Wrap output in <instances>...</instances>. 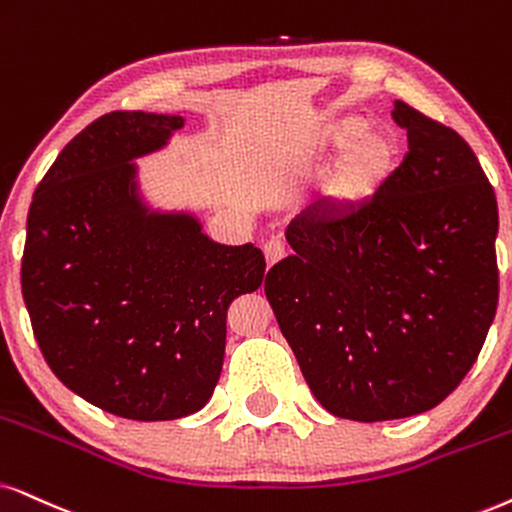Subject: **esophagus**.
Wrapping results in <instances>:
<instances>
[{"instance_id":"obj_1","label":"esophagus","mask_w":512,"mask_h":512,"mask_svg":"<svg viewBox=\"0 0 512 512\" xmlns=\"http://www.w3.org/2000/svg\"><path fill=\"white\" fill-rule=\"evenodd\" d=\"M264 260H267L269 267H274L276 262H281L286 257V245H283L278 238H271V241L264 243Z\"/></svg>"}]
</instances>
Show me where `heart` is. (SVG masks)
I'll return each mask as SVG.
<instances>
[{
  "mask_svg": "<svg viewBox=\"0 0 512 512\" xmlns=\"http://www.w3.org/2000/svg\"><path fill=\"white\" fill-rule=\"evenodd\" d=\"M340 151L328 172L323 196L340 210H354L375 198L399 163V144L390 132L368 127L361 115L333 122L319 139V160Z\"/></svg>",
  "mask_w": 512,
  "mask_h": 512,
  "instance_id": "heart-1",
  "label": "heart"
}]
</instances>
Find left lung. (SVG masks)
Listing matches in <instances>:
<instances>
[{
    "mask_svg": "<svg viewBox=\"0 0 512 512\" xmlns=\"http://www.w3.org/2000/svg\"><path fill=\"white\" fill-rule=\"evenodd\" d=\"M409 153L354 210L314 203L288 224L293 255L269 297L316 401L378 423L435 409L475 364L498 302V205L451 127L404 101Z\"/></svg>",
    "mask_w": 512,
    "mask_h": 512,
    "instance_id": "8db88e82",
    "label": "left lung"
}]
</instances>
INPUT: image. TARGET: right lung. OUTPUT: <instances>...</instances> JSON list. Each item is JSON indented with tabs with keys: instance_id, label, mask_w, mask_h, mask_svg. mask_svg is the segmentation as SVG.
Segmentation results:
<instances>
[{
	"instance_id": "right-lung-1",
	"label": "right lung",
	"mask_w": 512,
	"mask_h": 512,
	"mask_svg": "<svg viewBox=\"0 0 512 512\" xmlns=\"http://www.w3.org/2000/svg\"><path fill=\"white\" fill-rule=\"evenodd\" d=\"M181 115L115 111L58 153L32 196L21 288L56 378L129 420H177L222 373L226 309L264 281L252 243L224 245L196 212L153 208L137 158Z\"/></svg>"
}]
</instances>
